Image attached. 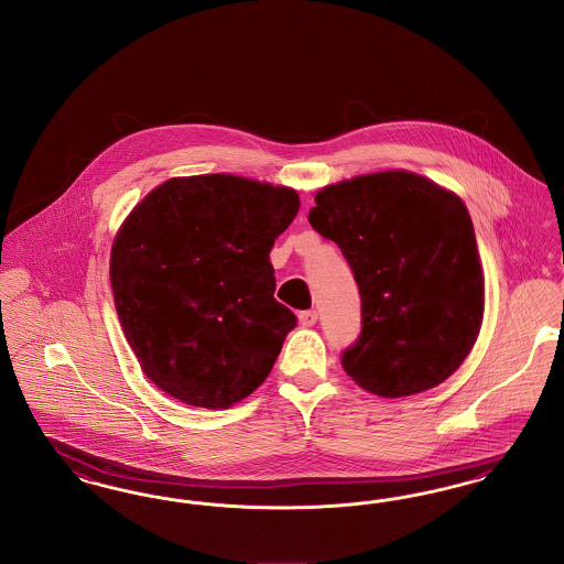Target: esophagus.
I'll list each match as a JSON object with an SVG mask.
<instances>
[{
    "mask_svg": "<svg viewBox=\"0 0 564 564\" xmlns=\"http://www.w3.org/2000/svg\"><path fill=\"white\" fill-rule=\"evenodd\" d=\"M299 322L303 326H314L318 322V312L316 310H305V312H299Z\"/></svg>",
    "mask_w": 564,
    "mask_h": 564,
    "instance_id": "34e87169",
    "label": "esophagus"
}]
</instances>
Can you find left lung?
I'll use <instances>...</instances> for the list:
<instances>
[{
    "label": "left lung",
    "mask_w": 564,
    "mask_h": 564,
    "mask_svg": "<svg viewBox=\"0 0 564 564\" xmlns=\"http://www.w3.org/2000/svg\"><path fill=\"white\" fill-rule=\"evenodd\" d=\"M310 223L341 248L360 291L362 328L341 354L345 372L383 398L448 379L485 307L464 202L413 172H377L318 192Z\"/></svg>",
    "instance_id": "obj_1"
}]
</instances>
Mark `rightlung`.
<instances>
[{"mask_svg": "<svg viewBox=\"0 0 564 564\" xmlns=\"http://www.w3.org/2000/svg\"><path fill=\"white\" fill-rule=\"evenodd\" d=\"M299 196L231 174L171 178L126 219L111 250L123 335L172 398L227 409L254 392L296 326L273 299L270 250Z\"/></svg>", "mask_w": 564, "mask_h": 564, "instance_id": "1", "label": "right lung"}]
</instances>
